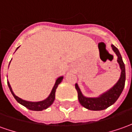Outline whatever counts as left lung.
Instances as JSON below:
<instances>
[{
	"mask_svg": "<svg viewBox=\"0 0 132 132\" xmlns=\"http://www.w3.org/2000/svg\"><path fill=\"white\" fill-rule=\"evenodd\" d=\"M111 47L118 56L117 61L121 69V77L119 81H117V83L108 91L103 93L98 97H86L82 95L77 84H75V88L78 92V99H79V103L83 107H85L88 110L102 111L104 109H106L107 108L111 106V105H113L118 100V98L124 88L125 80H126L125 66H124L121 55L120 54L118 48L115 47L113 45H111Z\"/></svg>",
	"mask_w": 132,
	"mask_h": 132,
	"instance_id": "left-lung-1",
	"label": "left lung"
}]
</instances>
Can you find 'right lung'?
<instances>
[{
  "instance_id": "add662e5",
  "label": "right lung",
  "mask_w": 132,
  "mask_h": 132,
  "mask_svg": "<svg viewBox=\"0 0 132 132\" xmlns=\"http://www.w3.org/2000/svg\"><path fill=\"white\" fill-rule=\"evenodd\" d=\"M18 48H19V47H17V49H18ZM63 78V77H59L57 79V80H56L55 83L54 87H53V88L52 89L50 95L47 97L45 100H43V101H39V102H29V101H26V100H22V99L19 98V97H17L16 95H14V93H13V91H12V89L11 87V85H10L9 81H8V86H9L10 91L12 93L13 96L14 97V98L16 99V100L19 103L21 104L22 105H24V107H26L27 108H28L29 110L40 111L47 108L49 106H51V105L53 104V103L54 102L56 89L58 87V86H59V84L62 81Z\"/></svg>"
}]
</instances>
